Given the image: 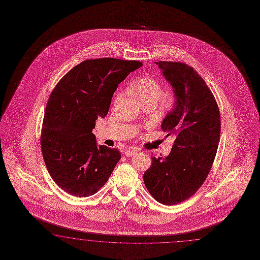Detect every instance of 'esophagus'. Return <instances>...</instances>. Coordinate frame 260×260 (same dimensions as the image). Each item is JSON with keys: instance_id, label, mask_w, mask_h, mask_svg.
Instances as JSON below:
<instances>
[{"instance_id": "obj_1", "label": "esophagus", "mask_w": 260, "mask_h": 260, "mask_svg": "<svg viewBox=\"0 0 260 260\" xmlns=\"http://www.w3.org/2000/svg\"><path fill=\"white\" fill-rule=\"evenodd\" d=\"M137 152V149L136 148H128V149H126V150H125V155L126 156H127V157H131V156H133V155L135 154Z\"/></svg>"}]
</instances>
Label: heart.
Returning a JSON list of instances; mask_svg holds the SVG:
<instances>
[{"label":"heart","mask_w":260,"mask_h":260,"mask_svg":"<svg viewBox=\"0 0 260 260\" xmlns=\"http://www.w3.org/2000/svg\"><path fill=\"white\" fill-rule=\"evenodd\" d=\"M128 91L140 101L141 104L153 103L157 101L164 107H169L173 103V95L171 92H161L160 82L154 77L149 76L138 77L128 87ZM121 99V93L115 98V102Z\"/></svg>","instance_id":"b5f03b06"}]
</instances>
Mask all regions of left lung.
Listing matches in <instances>:
<instances>
[{
  "label": "left lung",
  "mask_w": 260,
  "mask_h": 260,
  "mask_svg": "<svg viewBox=\"0 0 260 260\" xmlns=\"http://www.w3.org/2000/svg\"><path fill=\"white\" fill-rule=\"evenodd\" d=\"M173 88L175 104L161 128L174 135L167 157H151L144 183L157 202L180 204L193 196L210 172L220 137V114L212 91L196 70L176 61H156Z\"/></svg>",
  "instance_id": "obj_1"
}]
</instances>
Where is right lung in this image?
Returning <instances> with one entry per match:
<instances>
[{"label":"right lung","mask_w":260,"mask_h":260,"mask_svg":"<svg viewBox=\"0 0 260 260\" xmlns=\"http://www.w3.org/2000/svg\"><path fill=\"white\" fill-rule=\"evenodd\" d=\"M143 65L112 57L75 66L50 95L42 122L41 147L54 182L75 197L95 194L121 159L118 149L96 145L92 128L109 112L113 92Z\"/></svg>","instance_id":"obj_1"}]
</instances>
